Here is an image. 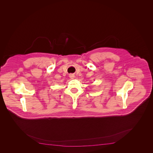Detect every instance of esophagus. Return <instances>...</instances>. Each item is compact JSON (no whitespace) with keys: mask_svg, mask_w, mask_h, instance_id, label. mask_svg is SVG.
<instances>
[{"mask_svg":"<svg viewBox=\"0 0 153 153\" xmlns=\"http://www.w3.org/2000/svg\"><path fill=\"white\" fill-rule=\"evenodd\" d=\"M69 77L71 79H74V74H69Z\"/></svg>","mask_w":153,"mask_h":153,"instance_id":"obj_1","label":"esophagus"}]
</instances>
